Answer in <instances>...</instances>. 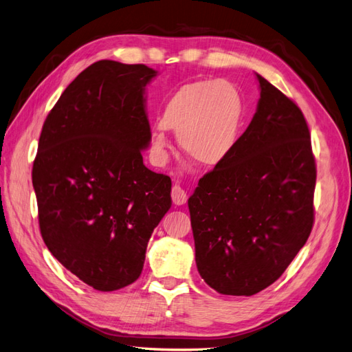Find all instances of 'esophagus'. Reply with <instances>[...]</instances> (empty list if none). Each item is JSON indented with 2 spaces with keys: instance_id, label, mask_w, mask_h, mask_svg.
Instances as JSON below:
<instances>
[{
  "instance_id": "1",
  "label": "esophagus",
  "mask_w": 352,
  "mask_h": 352,
  "mask_svg": "<svg viewBox=\"0 0 352 352\" xmlns=\"http://www.w3.org/2000/svg\"><path fill=\"white\" fill-rule=\"evenodd\" d=\"M172 199L176 206H182L186 203V192L179 185L172 188Z\"/></svg>"
}]
</instances>
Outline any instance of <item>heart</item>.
Returning <instances> with one entry per match:
<instances>
[{
	"mask_svg": "<svg viewBox=\"0 0 352 352\" xmlns=\"http://www.w3.org/2000/svg\"><path fill=\"white\" fill-rule=\"evenodd\" d=\"M243 117V98L232 82L198 80L182 84L164 102L151 148L163 155L168 146L166 130H173L189 158L199 166L214 167L232 153Z\"/></svg>",
	"mask_w": 352,
	"mask_h": 352,
	"instance_id": "b5f03b06",
	"label": "heart"
}]
</instances>
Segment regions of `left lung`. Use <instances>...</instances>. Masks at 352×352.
Wrapping results in <instances>:
<instances>
[{"instance_id":"obj_1","label":"left lung","mask_w":352,"mask_h":352,"mask_svg":"<svg viewBox=\"0 0 352 352\" xmlns=\"http://www.w3.org/2000/svg\"><path fill=\"white\" fill-rule=\"evenodd\" d=\"M256 77L261 99L252 122L188 199L198 272L231 296H252L277 281L314 223L317 168L305 117Z\"/></svg>"}]
</instances>
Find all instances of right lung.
<instances>
[{
  "instance_id": "add662e5",
  "label": "right lung",
  "mask_w": 352,
  "mask_h": 352,
  "mask_svg": "<svg viewBox=\"0 0 352 352\" xmlns=\"http://www.w3.org/2000/svg\"><path fill=\"white\" fill-rule=\"evenodd\" d=\"M157 71L99 60L47 116L32 167L38 222L63 267L100 292L135 283L172 180L144 164L151 140L145 87Z\"/></svg>"
}]
</instances>
